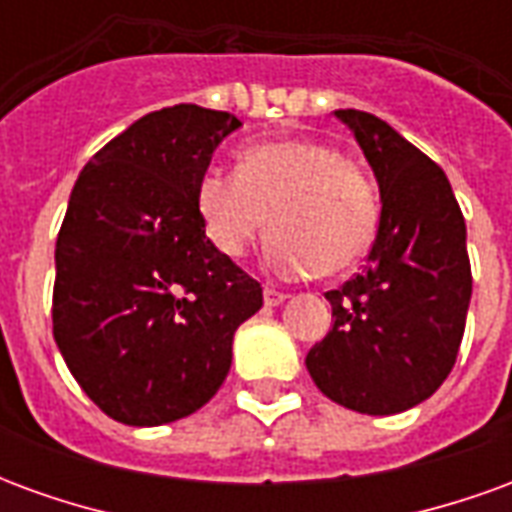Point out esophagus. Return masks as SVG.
<instances>
[{
  "label": "esophagus",
  "mask_w": 512,
  "mask_h": 512,
  "mask_svg": "<svg viewBox=\"0 0 512 512\" xmlns=\"http://www.w3.org/2000/svg\"><path fill=\"white\" fill-rule=\"evenodd\" d=\"M263 299H266V307H279L282 301L288 299V293H282L277 288H266L263 290Z\"/></svg>",
  "instance_id": "esophagus-1"
}]
</instances>
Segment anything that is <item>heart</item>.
Wrapping results in <instances>:
<instances>
[{"label": "heart", "instance_id": "b5f03b06", "mask_svg": "<svg viewBox=\"0 0 512 512\" xmlns=\"http://www.w3.org/2000/svg\"><path fill=\"white\" fill-rule=\"evenodd\" d=\"M197 211L205 235L227 257L244 255L268 227V260L282 274H345L378 230L367 175L318 139L249 145L238 156V172H202Z\"/></svg>", "mask_w": 512, "mask_h": 512}]
</instances>
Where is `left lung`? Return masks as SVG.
<instances>
[{"label": "left lung", "mask_w": 512, "mask_h": 512, "mask_svg": "<svg viewBox=\"0 0 512 512\" xmlns=\"http://www.w3.org/2000/svg\"><path fill=\"white\" fill-rule=\"evenodd\" d=\"M351 126L381 189L367 268L329 290L332 332L307 354L323 395L359 414H397L450 376L472 299L466 222L444 169L359 109Z\"/></svg>", "instance_id": "left-lung-1"}]
</instances>
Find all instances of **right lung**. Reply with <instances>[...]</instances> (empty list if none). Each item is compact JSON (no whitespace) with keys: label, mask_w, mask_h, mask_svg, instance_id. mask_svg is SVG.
I'll return each mask as SVG.
<instances>
[{"label":"right lung","mask_w":512,"mask_h":512,"mask_svg":"<svg viewBox=\"0 0 512 512\" xmlns=\"http://www.w3.org/2000/svg\"><path fill=\"white\" fill-rule=\"evenodd\" d=\"M241 120L197 104L150 112L82 169L57 235L51 321L65 365L106 417L153 428L211 400L260 282L222 255L197 180Z\"/></svg>","instance_id":"obj_1"}]
</instances>
